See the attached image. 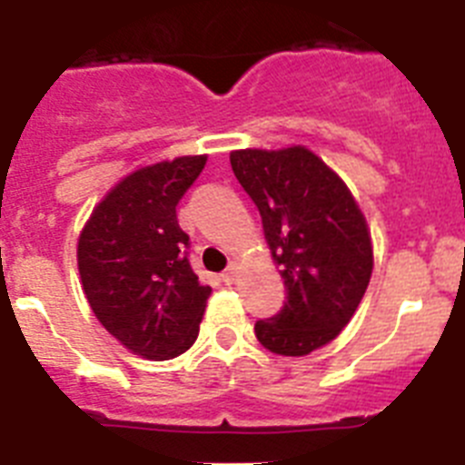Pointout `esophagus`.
I'll return each instance as SVG.
<instances>
[{
    "instance_id": "34e87169",
    "label": "esophagus",
    "mask_w": 465,
    "mask_h": 465,
    "mask_svg": "<svg viewBox=\"0 0 465 465\" xmlns=\"http://www.w3.org/2000/svg\"><path fill=\"white\" fill-rule=\"evenodd\" d=\"M237 272H240V268H237V262H230L228 270H225V272L221 274V277H223L225 283H232L237 279Z\"/></svg>"
}]
</instances>
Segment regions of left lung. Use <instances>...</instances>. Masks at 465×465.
Masks as SVG:
<instances>
[{
    "label": "left lung",
    "instance_id": "1",
    "mask_svg": "<svg viewBox=\"0 0 465 465\" xmlns=\"http://www.w3.org/2000/svg\"><path fill=\"white\" fill-rule=\"evenodd\" d=\"M230 165L261 212L286 302L256 322V338L282 356H305L351 322L372 274L371 230L349 188L305 146L244 149Z\"/></svg>",
    "mask_w": 465,
    "mask_h": 465
}]
</instances>
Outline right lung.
Instances as JSON below:
<instances>
[{
    "instance_id": "add662e5",
    "label": "right lung",
    "mask_w": 465,
    "mask_h": 465,
    "mask_svg": "<svg viewBox=\"0 0 465 465\" xmlns=\"http://www.w3.org/2000/svg\"><path fill=\"white\" fill-rule=\"evenodd\" d=\"M207 155L142 167L111 188L79 237L84 293L102 326L134 354L167 361L193 347L209 286L188 262L176 204Z\"/></svg>"
}]
</instances>
